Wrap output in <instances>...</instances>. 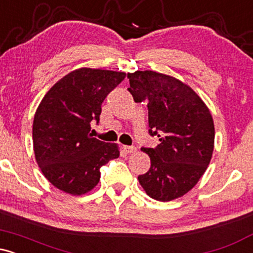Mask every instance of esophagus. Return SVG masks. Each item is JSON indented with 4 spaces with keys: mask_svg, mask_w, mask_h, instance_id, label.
Listing matches in <instances>:
<instances>
[{
    "mask_svg": "<svg viewBox=\"0 0 253 253\" xmlns=\"http://www.w3.org/2000/svg\"><path fill=\"white\" fill-rule=\"evenodd\" d=\"M124 150L126 153H134L136 151L134 146H124Z\"/></svg>",
    "mask_w": 253,
    "mask_h": 253,
    "instance_id": "1",
    "label": "esophagus"
}]
</instances>
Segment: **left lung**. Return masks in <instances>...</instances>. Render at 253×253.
<instances>
[{
    "label": "left lung",
    "mask_w": 253,
    "mask_h": 253,
    "mask_svg": "<svg viewBox=\"0 0 253 253\" xmlns=\"http://www.w3.org/2000/svg\"><path fill=\"white\" fill-rule=\"evenodd\" d=\"M135 102L147 101L149 133L161 144L143 147L151 168L138 177L157 201L178 199L193 189L207 170L214 150V123L202 98L182 81L156 71L127 74Z\"/></svg>",
    "instance_id": "8db88e82"
}]
</instances>
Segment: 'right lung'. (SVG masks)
I'll return each instance as SVG.
<instances>
[{
  "mask_svg": "<svg viewBox=\"0 0 253 253\" xmlns=\"http://www.w3.org/2000/svg\"><path fill=\"white\" fill-rule=\"evenodd\" d=\"M126 77L121 71L81 68L60 78L38 106L33 121L36 161L47 181L83 195L100 181V168L120 156L118 144L92 138L101 104Z\"/></svg>",
  "mask_w": 253,
  "mask_h": 253,
  "instance_id": "right-lung-1",
  "label": "right lung"
}]
</instances>
